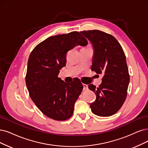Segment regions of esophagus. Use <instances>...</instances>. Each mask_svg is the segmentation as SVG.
Returning <instances> with one entry per match:
<instances>
[{
  "label": "esophagus",
  "instance_id": "34e87169",
  "mask_svg": "<svg viewBox=\"0 0 148 148\" xmlns=\"http://www.w3.org/2000/svg\"><path fill=\"white\" fill-rule=\"evenodd\" d=\"M83 86H84V90H86L87 88H88V85L83 84Z\"/></svg>",
  "mask_w": 148,
  "mask_h": 148
}]
</instances>
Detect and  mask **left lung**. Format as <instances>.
I'll return each instance as SVG.
<instances>
[{
	"mask_svg": "<svg viewBox=\"0 0 148 148\" xmlns=\"http://www.w3.org/2000/svg\"><path fill=\"white\" fill-rule=\"evenodd\" d=\"M93 49L91 69L102 74L98 88L90 84L96 99L91 103L92 112L99 116L115 114L123 105L127 96L130 78L125 54L115 38L100 30L80 32Z\"/></svg>",
	"mask_w": 148,
	"mask_h": 148,
	"instance_id": "obj_1",
	"label": "left lung"
}]
</instances>
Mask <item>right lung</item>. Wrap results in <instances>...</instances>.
<instances>
[{"mask_svg":"<svg viewBox=\"0 0 148 148\" xmlns=\"http://www.w3.org/2000/svg\"><path fill=\"white\" fill-rule=\"evenodd\" d=\"M87 45L79 32H73L47 38L30 54L25 77L27 88L33 102L47 117L64 121L73 115L74 103L84 86L78 79L68 84L58 75L66 65V53L76 46Z\"/></svg>","mask_w":148,"mask_h":148,"instance_id":"right-lung-1","label":"right lung"}]
</instances>
